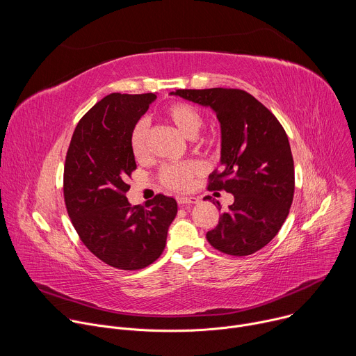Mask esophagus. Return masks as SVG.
<instances>
[{
	"label": "esophagus",
	"mask_w": 356,
	"mask_h": 356,
	"mask_svg": "<svg viewBox=\"0 0 356 356\" xmlns=\"http://www.w3.org/2000/svg\"><path fill=\"white\" fill-rule=\"evenodd\" d=\"M195 202H197L195 197H177L179 206H191V204H195Z\"/></svg>",
	"instance_id": "obj_1"
}]
</instances>
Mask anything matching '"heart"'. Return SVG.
Wrapping results in <instances>:
<instances>
[{
    "instance_id": "1",
    "label": "heart",
    "mask_w": 356,
    "mask_h": 356,
    "mask_svg": "<svg viewBox=\"0 0 356 356\" xmlns=\"http://www.w3.org/2000/svg\"><path fill=\"white\" fill-rule=\"evenodd\" d=\"M165 117L193 143L197 149L213 150L220 146V136L214 132H206L200 135V129L204 124V117L201 111L187 103H172L165 111ZM129 150L136 161H143L147 156V124L140 120L138 121L128 138ZM200 173V165L194 161L166 163L159 169V183L175 193H183L190 188L194 177Z\"/></svg>"
}]
</instances>
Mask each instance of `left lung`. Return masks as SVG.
<instances>
[{
  "label": "left lung",
  "mask_w": 356,
  "mask_h": 356,
  "mask_svg": "<svg viewBox=\"0 0 356 356\" xmlns=\"http://www.w3.org/2000/svg\"><path fill=\"white\" fill-rule=\"evenodd\" d=\"M172 94L211 107L221 124L222 168L210 175L207 188L234 194V204L207 241L231 257L252 255L276 236L293 202L294 163L286 131L261 101L239 88Z\"/></svg>",
  "instance_id": "left-lung-1"
}]
</instances>
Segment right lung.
<instances>
[{
    "instance_id": "add662e5",
    "label": "right lung",
    "mask_w": 356,
    "mask_h": 356,
    "mask_svg": "<svg viewBox=\"0 0 356 356\" xmlns=\"http://www.w3.org/2000/svg\"><path fill=\"white\" fill-rule=\"evenodd\" d=\"M155 98L113 92L98 101L79 121L65 162L63 195L74 229L94 257L121 270L154 264L177 214L172 197L156 194L131 207L125 195L136 169L129 132Z\"/></svg>"
}]
</instances>
